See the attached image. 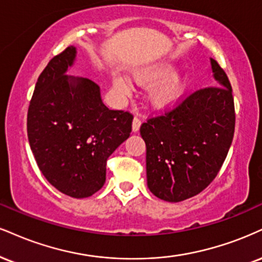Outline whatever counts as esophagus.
I'll return each instance as SVG.
<instances>
[{"mask_svg": "<svg viewBox=\"0 0 262 262\" xmlns=\"http://www.w3.org/2000/svg\"><path fill=\"white\" fill-rule=\"evenodd\" d=\"M140 124H141V121H140V118H138V117H134V119H133V132H135V133H137V132L139 130V128H140Z\"/></svg>", "mask_w": 262, "mask_h": 262, "instance_id": "1", "label": "esophagus"}]
</instances>
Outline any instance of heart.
Wrapping results in <instances>:
<instances>
[{
	"instance_id": "b5f03b06",
	"label": "heart",
	"mask_w": 262,
	"mask_h": 262,
	"mask_svg": "<svg viewBox=\"0 0 262 262\" xmlns=\"http://www.w3.org/2000/svg\"><path fill=\"white\" fill-rule=\"evenodd\" d=\"M177 67L173 63H160L154 67L143 69L134 74V79L139 85H155L149 93V101L155 108H167L179 100L185 90L187 80L181 74L176 73ZM116 86L123 93H129L132 85L125 78H118Z\"/></svg>"
}]
</instances>
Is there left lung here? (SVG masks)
<instances>
[{"label": "left lung", "instance_id": "left-lung-1", "mask_svg": "<svg viewBox=\"0 0 262 262\" xmlns=\"http://www.w3.org/2000/svg\"><path fill=\"white\" fill-rule=\"evenodd\" d=\"M211 67L219 85L193 91L140 127L147 187L161 200L179 203L201 193L215 179L231 147L235 127L232 86L212 58Z\"/></svg>", "mask_w": 262, "mask_h": 262}]
</instances>
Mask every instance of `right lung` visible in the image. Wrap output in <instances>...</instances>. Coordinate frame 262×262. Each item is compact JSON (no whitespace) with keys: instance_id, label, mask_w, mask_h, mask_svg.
Here are the masks:
<instances>
[{"instance_id":"1","label":"right lung","mask_w":262,"mask_h":262,"mask_svg":"<svg viewBox=\"0 0 262 262\" xmlns=\"http://www.w3.org/2000/svg\"><path fill=\"white\" fill-rule=\"evenodd\" d=\"M75 47L47 63L28 108L30 149L49 183L68 196H91L106 181V163L132 132L133 115L108 110L100 88L86 78L66 75Z\"/></svg>"}]
</instances>
